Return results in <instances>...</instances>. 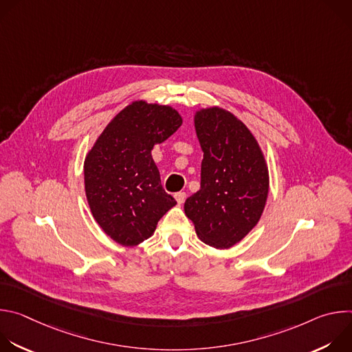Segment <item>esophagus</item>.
<instances>
[{
    "mask_svg": "<svg viewBox=\"0 0 352 352\" xmlns=\"http://www.w3.org/2000/svg\"><path fill=\"white\" fill-rule=\"evenodd\" d=\"M174 196H175L178 204H184L185 202V197H186V193L185 192H177Z\"/></svg>",
    "mask_w": 352,
    "mask_h": 352,
    "instance_id": "1",
    "label": "esophagus"
}]
</instances>
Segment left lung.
Listing matches in <instances>:
<instances>
[{
  "label": "left lung",
  "mask_w": 352,
  "mask_h": 352,
  "mask_svg": "<svg viewBox=\"0 0 352 352\" xmlns=\"http://www.w3.org/2000/svg\"><path fill=\"white\" fill-rule=\"evenodd\" d=\"M195 128L204 160L200 189L185 200V214L205 243L227 249L263 213L267 167L254 135L231 113L217 107L200 110Z\"/></svg>",
  "instance_id": "obj_1"
}]
</instances>
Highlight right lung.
<instances>
[{
	"instance_id": "1",
	"label": "right lung",
	"mask_w": 352,
	"mask_h": 352,
	"mask_svg": "<svg viewBox=\"0 0 352 352\" xmlns=\"http://www.w3.org/2000/svg\"><path fill=\"white\" fill-rule=\"evenodd\" d=\"M181 124L168 106L135 102L113 118L89 152L87 202L94 220L116 242L133 246L152 236L157 221L177 205L162 186L150 152Z\"/></svg>"
}]
</instances>
